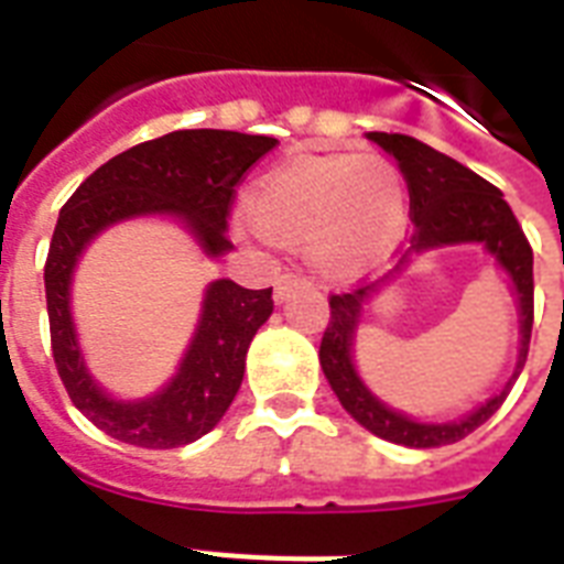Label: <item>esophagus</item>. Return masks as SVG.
<instances>
[{
	"mask_svg": "<svg viewBox=\"0 0 564 564\" xmlns=\"http://www.w3.org/2000/svg\"><path fill=\"white\" fill-rule=\"evenodd\" d=\"M299 286H313L307 274L283 272L281 278H278V283H274V299L283 301V299H286V295H290L292 290H299Z\"/></svg>",
	"mask_w": 564,
	"mask_h": 564,
	"instance_id": "esophagus-1",
	"label": "esophagus"
}]
</instances>
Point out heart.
Wrapping results in <instances>:
<instances>
[{
  "instance_id": "obj_1",
  "label": "heart",
  "mask_w": 564,
  "mask_h": 564,
  "mask_svg": "<svg viewBox=\"0 0 564 564\" xmlns=\"http://www.w3.org/2000/svg\"><path fill=\"white\" fill-rule=\"evenodd\" d=\"M251 219L274 246H307L318 272L354 278L398 246L406 184L383 154L301 158L254 189Z\"/></svg>"
}]
</instances>
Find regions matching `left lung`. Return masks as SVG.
Returning a JSON list of instances; mask_svg holds the SVG:
<instances>
[{
	"label": "left lung",
	"instance_id": "obj_1",
	"mask_svg": "<svg viewBox=\"0 0 564 564\" xmlns=\"http://www.w3.org/2000/svg\"><path fill=\"white\" fill-rule=\"evenodd\" d=\"M369 140L394 154L403 172V181L410 189L412 251L454 246V242H482L509 272L516 283L518 301H521V357L512 375L516 380L524 369L530 334H533V248L527 242L512 207L495 184L480 178L477 172L454 158L430 149L415 137L369 131ZM375 286L377 283H362L348 292L330 295V322L318 345V360L339 403L375 436L406 447L451 445L486 424L500 410V403L507 401L512 380L503 392L482 403L480 410L465 415L463 421H447V424H419L406 419L401 412L383 406L360 383L351 362V339L360 322L362 304L375 292Z\"/></svg>",
	"mask_w": 564,
	"mask_h": 564
}]
</instances>
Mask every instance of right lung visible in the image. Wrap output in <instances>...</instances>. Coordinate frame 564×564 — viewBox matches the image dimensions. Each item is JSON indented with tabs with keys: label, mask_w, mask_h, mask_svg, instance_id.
<instances>
[{
	"label": "right lung",
	"mask_w": 564,
	"mask_h": 564,
	"mask_svg": "<svg viewBox=\"0 0 564 564\" xmlns=\"http://www.w3.org/2000/svg\"><path fill=\"white\" fill-rule=\"evenodd\" d=\"M274 145V137L239 131H172L101 163L61 207L43 269L52 357L69 401L108 436L166 451L210 433L242 383L248 345L272 316L274 301L272 286L246 290L234 281L210 283L198 334L175 380L145 401H113L84 369L69 318V278L82 248L119 219L175 213L207 254L228 251L225 230L237 187Z\"/></svg>",
	"instance_id": "add662e5"
}]
</instances>
